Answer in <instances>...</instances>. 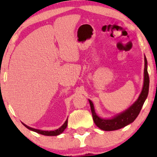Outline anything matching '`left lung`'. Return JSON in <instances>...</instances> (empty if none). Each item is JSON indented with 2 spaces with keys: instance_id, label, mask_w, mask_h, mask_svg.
Returning <instances> with one entry per match:
<instances>
[{
  "instance_id": "1",
  "label": "left lung",
  "mask_w": 157,
  "mask_h": 157,
  "mask_svg": "<svg viewBox=\"0 0 157 157\" xmlns=\"http://www.w3.org/2000/svg\"><path fill=\"white\" fill-rule=\"evenodd\" d=\"M147 59L145 57V68H144V84L143 88H142V92L140 94V97L136 102L133 104L132 105L117 116L114 117L112 119L109 120H105L99 117L95 113L94 107L92 102L89 100L90 106H91V113H92L93 120L99 128L103 131H114L118 130V129L122 128L128 125V124L131 123L135 120V119L137 117V116L141 111L142 105L146 100L147 94H148V89H149V76L147 73Z\"/></svg>"
}]
</instances>
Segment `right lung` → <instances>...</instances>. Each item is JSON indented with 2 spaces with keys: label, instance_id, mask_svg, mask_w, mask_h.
Wrapping results in <instances>:
<instances>
[{
  "label": "right lung",
  "instance_id": "right-lung-1",
  "mask_svg": "<svg viewBox=\"0 0 157 157\" xmlns=\"http://www.w3.org/2000/svg\"><path fill=\"white\" fill-rule=\"evenodd\" d=\"M67 125H68V120H66L63 125L61 126L60 128H59L58 129H57V130H55V131H41V130H38V129L32 128L29 127L28 125L23 124V125H24L26 128H27L28 129H29V130L33 131H35V132H37L38 133V134H40L42 135H46V136H57V135L62 134V133L64 131L65 129L66 128V127H67Z\"/></svg>",
  "mask_w": 157,
  "mask_h": 157
}]
</instances>
